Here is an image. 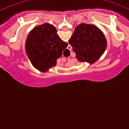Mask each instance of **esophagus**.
I'll return each mask as SVG.
<instances>
[{
	"label": "esophagus",
	"instance_id": "1",
	"mask_svg": "<svg viewBox=\"0 0 129 129\" xmlns=\"http://www.w3.org/2000/svg\"><path fill=\"white\" fill-rule=\"evenodd\" d=\"M68 50H72V46H68Z\"/></svg>",
	"mask_w": 129,
	"mask_h": 129
}]
</instances>
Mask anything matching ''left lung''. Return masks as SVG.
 Segmentation results:
<instances>
[{
    "mask_svg": "<svg viewBox=\"0 0 129 129\" xmlns=\"http://www.w3.org/2000/svg\"><path fill=\"white\" fill-rule=\"evenodd\" d=\"M79 62L94 64L106 50L107 41L102 31L93 24L82 23L68 41Z\"/></svg>",
    "mask_w": 129,
    "mask_h": 129,
    "instance_id": "1",
    "label": "left lung"
}]
</instances>
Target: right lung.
<instances>
[{"mask_svg": "<svg viewBox=\"0 0 129 129\" xmlns=\"http://www.w3.org/2000/svg\"><path fill=\"white\" fill-rule=\"evenodd\" d=\"M68 43L62 41L53 25L44 23L33 28L28 34L25 50L33 67L46 72L56 66L57 59L62 55Z\"/></svg>", "mask_w": 129, "mask_h": 129, "instance_id": "add662e5", "label": "right lung"}]
</instances>
